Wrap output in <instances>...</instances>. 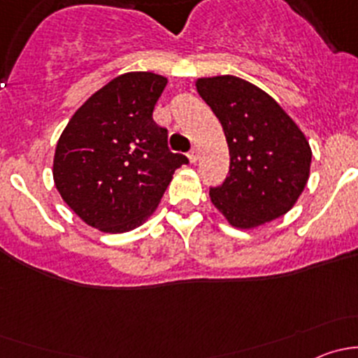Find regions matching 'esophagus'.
Masks as SVG:
<instances>
[{"instance_id": "obj_1", "label": "esophagus", "mask_w": 358, "mask_h": 358, "mask_svg": "<svg viewBox=\"0 0 358 358\" xmlns=\"http://www.w3.org/2000/svg\"><path fill=\"white\" fill-rule=\"evenodd\" d=\"M189 159H190V162H197V161H199V149H197V147H194V149L190 150Z\"/></svg>"}]
</instances>
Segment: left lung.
<instances>
[{
	"mask_svg": "<svg viewBox=\"0 0 358 358\" xmlns=\"http://www.w3.org/2000/svg\"><path fill=\"white\" fill-rule=\"evenodd\" d=\"M196 88L229 143V176L209 189L215 208L244 230L286 215L310 176L312 149L301 129L268 93L246 79L199 78Z\"/></svg>",
	"mask_w": 358,
	"mask_h": 358,
	"instance_id": "left-lung-1",
	"label": "left lung"
}]
</instances>
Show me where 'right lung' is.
Listing matches in <instances>:
<instances>
[{
	"label": "right lung",
	"mask_w": 358,
	"mask_h": 358,
	"mask_svg": "<svg viewBox=\"0 0 358 358\" xmlns=\"http://www.w3.org/2000/svg\"><path fill=\"white\" fill-rule=\"evenodd\" d=\"M168 79L126 72L93 93L57 142L53 180L66 204L90 227L122 234L156 211L183 154L168 149L154 106Z\"/></svg>",
	"instance_id": "obj_1"
}]
</instances>
